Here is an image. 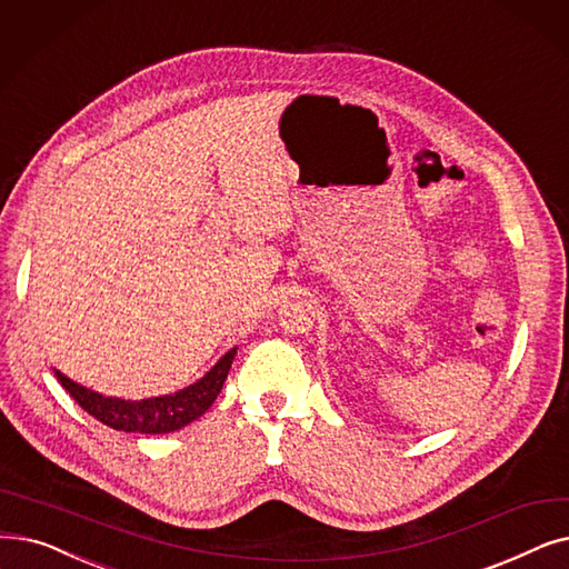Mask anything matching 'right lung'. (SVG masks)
<instances>
[{
	"instance_id": "add662e5",
	"label": "right lung",
	"mask_w": 569,
	"mask_h": 569,
	"mask_svg": "<svg viewBox=\"0 0 569 569\" xmlns=\"http://www.w3.org/2000/svg\"><path fill=\"white\" fill-rule=\"evenodd\" d=\"M234 353H237V349L228 351L216 362L211 372L197 383H192L174 395H162V398L139 400V402L104 398V395H97L79 383L69 381L60 372H56V377L62 383V388L71 395V398L81 405V409H86L90 416H94L100 423H104L113 430H126V432L162 435V432L181 430L183 426L197 421V418H200L213 405L218 392L223 390Z\"/></svg>"
}]
</instances>
